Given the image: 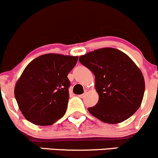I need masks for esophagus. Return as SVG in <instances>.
<instances>
[{
	"label": "esophagus",
	"instance_id": "34e87169",
	"mask_svg": "<svg viewBox=\"0 0 158 158\" xmlns=\"http://www.w3.org/2000/svg\"><path fill=\"white\" fill-rule=\"evenodd\" d=\"M85 96V93H84V94H80V95H79V97L80 98H84V97Z\"/></svg>",
	"mask_w": 158,
	"mask_h": 158
}]
</instances>
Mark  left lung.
<instances>
[{
	"label": "left lung",
	"instance_id": "8db88e82",
	"mask_svg": "<svg viewBox=\"0 0 158 158\" xmlns=\"http://www.w3.org/2000/svg\"><path fill=\"white\" fill-rule=\"evenodd\" d=\"M79 62L95 76L99 100L90 113L108 124L122 122L136 112L145 92L143 73L126 54L103 48L85 54Z\"/></svg>",
	"mask_w": 158,
	"mask_h": 158
}]
</instances>
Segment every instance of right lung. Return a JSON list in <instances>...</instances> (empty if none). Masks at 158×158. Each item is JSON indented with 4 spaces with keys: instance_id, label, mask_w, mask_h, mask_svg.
I'll use <instances>...</instances> for the list:
<instances>
[{
    "instance_id": "1",
    "label": "right lung",
    "mask_w": 158,
    "mask_h": 158,
    "mask_svg": "<svg viewBox=\"0 0 158 158\" xmlns=\"http://www.w3.org/2000/svg\"><path fill=\"white\" fill-rule=\"evenodd\" d=\"M78 57L46 54L29 64L15 86V98L27 121L51 125L63 117L67 108L70 82L67 75Z\"/></svg>"
}]
</instances>
